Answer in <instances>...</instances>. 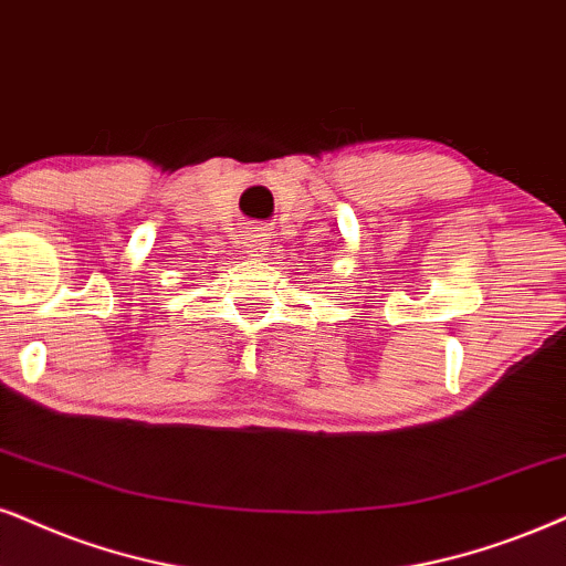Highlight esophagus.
<instances>
[{"instance_id": "obj_1", "label": "esophagus", "mask_w": 566, "mask_h": 566, "mask_svg": "<svg viewBox=\"0 0 566 566\" xmlns=\"http://www.w3.org/2000/svg\"><path fill=\"white\" fill-rule=\"evenodd\" d=\"M269 242H271V238L263 227H250V230L245 232V238H242V245L248 248L250 255L269 253Z\"/></svg>"}]
</instances>
